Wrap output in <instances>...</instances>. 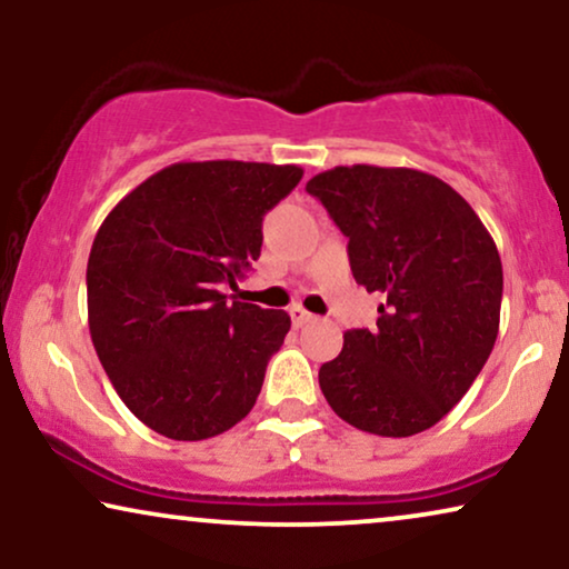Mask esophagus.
<instances>
[{
  "instance_id": "obj_1",
  "label": "esophagus",
  "mask_w": 569,
  "mask_h": 569,
  "mask_svg": "<svg viewBox=\"0 0 569 569\" xmlns=\"http://www.w3.org/2000/svg\"><path fill=\"white\" fill-rule=\"evenodd\" d=\"M290 316H292V326H306V323L313 321V313H308V310L302 306H292Z\"/></svg>"
}]
</instances>
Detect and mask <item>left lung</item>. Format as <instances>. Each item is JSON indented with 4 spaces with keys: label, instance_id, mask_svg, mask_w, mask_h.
<instances>
[{
    "label": "left lung",
    "instance_id": "1",
    "mask_svg": "<svg viewBox=\"0 0 569 569\" xmlns=\"http://www.w3.org/2000/svg\"><path fill=\"white\" fill-rule=\"evenodd\" d=\"M349 238L357 284L380 292L376 329L345 333L318 383L357 430L409 438L438 425L500 331L502 261L477 212L415 168L337 166L306 186Z\"/></svg>",
    "mask_w": 569,
    "mask_h": 569
}]
</instances>
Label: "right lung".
<instances>
[{
  "label": "right lung",
  "instance_id": "1",
  "mask_svg": "<svg viewBox=\"0 0 569 569\" xmlns=\"http://www.w3.org/2000/svg\"><path fill=\"white\" fill-rule=\"evenodd\" d=\"M302 168L173 162L127 193L88 259L92 347L131 415L170 440H207L253 409L284 310L222 295L261 256V222Z\"/></svg>",
  "mask_w": 569,
  "mask_h": 569
}]
</instances>
